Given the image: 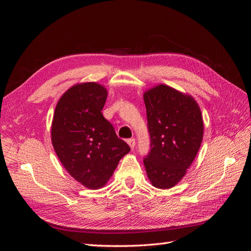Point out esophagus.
Listing matches in <instances>:
<instances>
[{
	"mask_svg": "<svg viewBox=\"0 0 251 251\" xmlns=\"http://www.w3.org/2000/svg\"><path fill=\"white\" fill-rule=\"evenodd\" d=\"M127 144L128 146H130V148L133 150L134 148H135V139L134 138H130V139H127Z\"/></svg>",
	"mask_w": 251,
	"mask_h": 251,
	"instance_id": "1",
	"label": "esophagus"
}]
</instances>
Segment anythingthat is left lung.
Here are the masks:
<instances>
[{
    "instance_id": "left-lung-1",
    "label": "left lung",
    "mask_w": 251,
    "mask_h": 251,
    "mask_svg": "<svg viewBox=\"0 0 251 251\" xmlns=\"http://www.w3.org/2000/svg\"><path fill=\"white\" fill-rule=\"evenodd\" d=\"M151 151L143 159L151 183L171 188L185 176L203 139L200 108L191 95L166 85L143 94Z\"/></svg>"
}]
</instances>
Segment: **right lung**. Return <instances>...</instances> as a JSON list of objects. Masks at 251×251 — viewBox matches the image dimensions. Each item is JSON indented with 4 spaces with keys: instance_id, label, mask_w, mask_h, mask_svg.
<instances>
[{
    "instance_id": "1",
    "label": "right lung",
    "mask_w": 251,
    "mask_h": 251,
    "mask_svg": "<svg viewBox=\"0 0 251 251\" xmlns=\"http://www.w3.org/2000/svg\"><path fill=\"white\" fill-rule=\"evenodd\" d=\"M108 91L97 82L74 85L59 98L51 140L64 168L83 186L105 185L130 147L102 116Z\"/></svg>"
}]
</instances>
